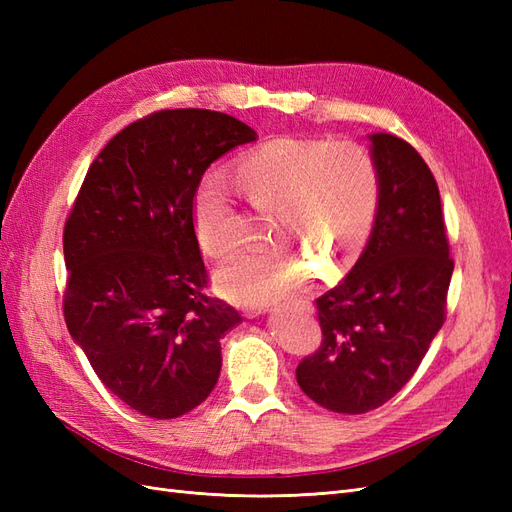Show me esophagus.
<instances>
[{
	"label": "esophagus",
	"mask_w": 512,
	"mask_h": 512,
	"mask_svg": "<svg viewBox=\"0 0 512 512\" xmlns=\"http://www.w3.org/2000/svg\"><path fill=\"white\" fill-rule=\"evenodd\" d=\"M273 312H277V309H273Z\"/></svg>",
	"instance_id": "obj_1"
}]
</instances>
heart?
Returning a JSON list of instances; mask_svg holds the SVG:
<instances>
[{"mask_svg": "<svg viewBox=\"0 0 512 512\" xmlns=\"http://www.w3.org/2000/svg\"><path fill=\"white\" fill-rule=\"evenodd\" d=\"M237 181L256 209L273 211L267 239L280 245L243 252L215 271L213 284L224 299L273 305L312 286L316 271L303 257L324 275L342 273L361 258L380 200L378 168L363 145L273 138L237 162ZM192 215L209 256L235 250L230 185L222 173L200 179Z\"/></svg>", "mask_w": 512, "mask_h": 512, "instance_id": "heart-1", "label": "heart"}]
</instances>
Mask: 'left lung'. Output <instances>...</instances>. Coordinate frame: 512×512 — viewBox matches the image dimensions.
<instances>
[{
	"mask_svg": "<svg viewBox=\"0 0 512 512\" xmlns=\"http://www.w3.org/2000/svg\"><path fill=\"white\" fill-rule=\"evenodd\" d=\"M380 200L346 280L316 301L322 344L297 367L301 391L339 414L397 395L444 324L453 275L438 183L401 138L369 134Z\"/></svg>",
	"mask_w": 512,
	"mask_h": 512,
	"instance_id": "8db88e82",
	"label": "left lung"
}]
</instances>
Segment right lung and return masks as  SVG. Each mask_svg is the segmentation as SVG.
<instances>
[{
  "label": "right lung",
  "instance_id": "1",
  "mask_svg": "<svg viewBox=\"0 0 512 512\" xmlns=\"http://www.w3.org/2000/svg\"><path fill=\"white\" fill-rule=\"evenodd\" d=\"M256 136L205 108L138 119L100 151L70 211L68 331L106 389L145 416L177 418L218 384L220 339L243 318L203 292L194 194L215 160Z\"/></svg>",
  "mask_w": 512,
  "mask_h": 512
}]
</instances>
